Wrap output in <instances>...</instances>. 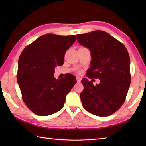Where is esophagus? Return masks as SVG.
I'll list each match as a JSON object with an SVG mask.
<instances>
[{
    "label": "esophagus",
    "instance_id": "obj_1",
    "mask_svg": "<svg viewBox=\"0 0 146 146\" xmlns=\"http://www.w3.org/2000/svg\"><path fill=\"white\" fill-rule=\"evenodd\" d=\"M76 81H77V83H80L82 81V78L79 76H76Z\"/></svg>",
    "mask_w": 146,
    "mask_h": 146
}]
</instances>
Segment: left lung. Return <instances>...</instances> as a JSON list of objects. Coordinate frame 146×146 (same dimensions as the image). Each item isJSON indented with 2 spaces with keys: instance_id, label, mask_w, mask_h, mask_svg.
I'll list each match as a JSON object with an SVG mask.
<instances>
[{
  "instance_id": "8db88e82",
  "label": "left lung",
  "mask_w": 146,
  "mask_h": 146,
  "mask_svg": "<svg viewBox=\"0 0 146 146\" xmlns=\"http://www.w3.org/2000/svg\"><path fill=\"white\" fill-rule=\"evenodd\" d=\"M76 36L78 42L88 48L92 55L86 76L100 80L94 85L88 79H82L84 88L80 98L83 106L95 115H110L124 103L131 84L128 51L122 42L104 31Z\"/></svg>"
}]
</instances>
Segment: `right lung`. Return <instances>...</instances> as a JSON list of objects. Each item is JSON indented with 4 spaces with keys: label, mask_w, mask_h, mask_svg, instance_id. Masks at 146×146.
<instances>
[{
    "label": "right lung",
    "mask_w": 146,
    "mask_h": 146,
    "mask_svg": "<svg viewBox=\"0 0 146 146\" xmlns=\"http://www.w3.org/2000/svg\"><path fill=\"white\" fill-rule=\"evenodd\" d=\"M76 40L74 35L46 34L21 52L17 80L24 104L34 113L47 116L63 107L66 95L76 83V77L69 74L56 79L54 68L63 64L65 52Z\"/></svg>",
    "instance_id": "add662e5"
}]
</instances>
